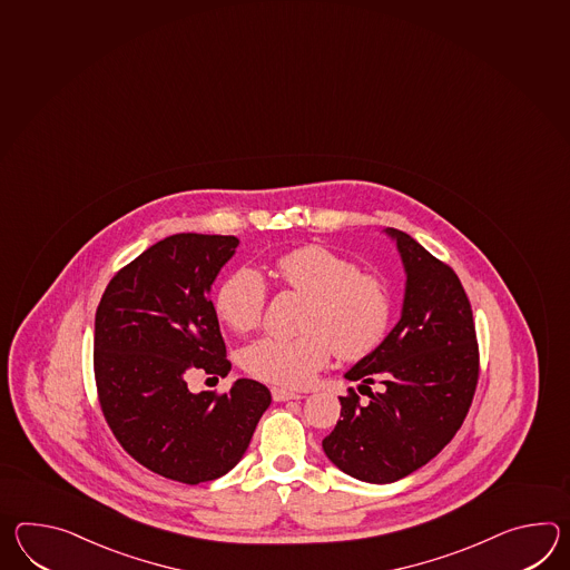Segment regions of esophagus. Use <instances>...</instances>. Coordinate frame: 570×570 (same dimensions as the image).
<instances>
[{
  "label": "esophagus",
  "instance_id": "34e87169",
  "mask_svg": "<svg viewBox=\"0 0 570 570\" xmlns=\"http://www.w3.org/2000/svg\"><path fill=\"white\" fill-rule=\"evenodd\" d=\"M272 399H274L276 403H284V401H301V399H303V394L292 393V391H286V389H278V386H274V389H272Z\"/></svg>",
  "mask_w": 570,
  "mask_h": 570
}]
</instances>
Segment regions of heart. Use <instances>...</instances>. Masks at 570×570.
Wrapping results in <instances>:
<instances>
[{
	"label": "heart",
	"instance_id": "heart-1",
	"mask_svg": "<svg viewBox=\"0 0 570 570\" xmlns=\"http://www.w3.org/2000/svg\"><path fill=\"white\" fill-rule=\"evenodd\" d=\"M274 272L284 286L308 298L294 340L264 337L240 354V366L257 380L298 389L330 362L331 352L347 362L372 354L386 337L393 298L386 282L360 272L352 259L323 245H303L279 255ZM262 276L239 267L215 294V313L233 331H252L266 308Z\"/></svg>",
	"mask_w": 570,
	"mask_h": 570
}]
</instances>
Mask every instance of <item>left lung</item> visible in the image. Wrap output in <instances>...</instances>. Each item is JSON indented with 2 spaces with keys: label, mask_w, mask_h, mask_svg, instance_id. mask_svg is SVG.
I'll use <instances>...</instances> for the list:
<instances>
[{
  "label": "left lung",
  "mask_w": 570,
  "mask_h": 570,
  "mask_svg": "<svg viewBox=\"0 0 570 570\" xmlns=\"http://www.w3.org/2000/svg\"><path fill=\"white\" fill-rule=\"evenodd\" d=\"M405 266L401 321L345 379L342 419L323 440L331 462L357 481L386 484L428 464L460 430L479 382L469 296L454 269L399 228H386ZM380 391L371 393V384Z\"/></svg>",
  "instance_id": "left-lung-1"
}]
</instances>
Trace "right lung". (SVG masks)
Listing matches in <instances>:
<instances>
[{
    "label": "right lung",
    "instance_id": "right-lung-1",
    "mask_svg": "<svg viewBox=\"0 0 570 570\" xmlns=\"http://www.w3.org/2000/svg\"><path fill=\"white\" fill-rule=\"evenodd\" d=\"M237 245L233 235L165 237L110 279L96 311L101 413L128 454L171 481L227 474L272 403L249 379L225 394L188 389L191 372L218 380L230 370L210 286Z\"/></svg>",
    "mask_w": 570,
    "mask_h": 570
}]
</instances>
